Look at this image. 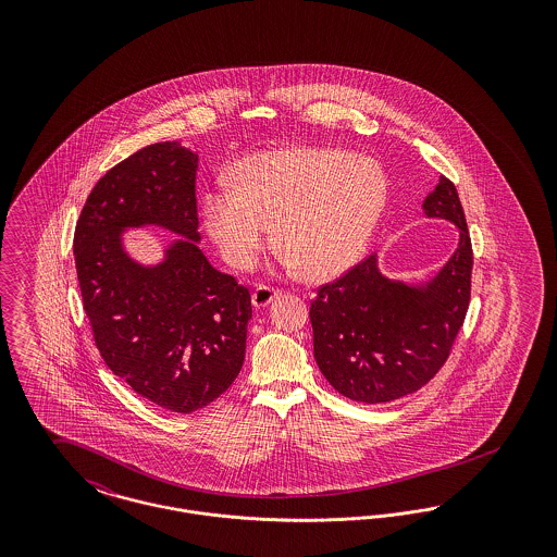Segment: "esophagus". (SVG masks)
Here are the masks:
<instances>
[{
    "instance_id": "34e87169",
    "label": "esophagus",
    "mask_w": 557,
    "mask_h": 557,
    "mask_svg": "<svg viewBox=\"0 0 557 557\" xmlns=\"http://www.w3.org/2000/svg\"><path fill=\"white\" fill-rule=\"evenodd\" d=\"M280 294H282V292L275 290V288H271V286H257L255 292H252V305H255L257 309H263L271 300H275Z\"/></svg>"
}]
</instances>
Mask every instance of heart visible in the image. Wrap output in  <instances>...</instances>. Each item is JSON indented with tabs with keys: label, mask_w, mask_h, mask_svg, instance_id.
<instances>
[{
	"label": "heart",
	"mask_w": 557,
	"mask_h": 557,
	"mask_svg": "<svg viewBox=\"0 0 557 557\" xmlns=\"http://www.w3.org/2000/svg\"><path fill=\"white\" fill-rule=\"evenodd\" d=\"M386 194V177L370 160L334 148H282L242 160L234 187L205 194L202 216L230 265H255L273 225L282 263L327 280L366 252Z\"/></svg>",
	"instance_id": "obj_1"
}]
</instances>
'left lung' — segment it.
<instances>
[{
  "label": "left lung",
  "mask_w": 557,
  "mask_h": 557,
  "mask_svg": "<svg viewBox=\"0 0 557 557\" xmlns=\"http://www.w3.org/2000/svg\"><path fill=\"white\" fill-rule=\"evenodd\" d=\"M425 216L450 221L459 242L424 284L386 277L371 255L311 302L313 355L325 380L357 403H391L428 384L449 357L470 305L472 242L447 177L425 196Z\"/></svg>",
  "instance_id": "8db88e82"
}]
</instances>
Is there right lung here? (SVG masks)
Segmentation results:
<instances>
[{
	"label": "right lung",
	"instance_id": "add662e5",
	"mask_svg": "<svg viewBox=\"0 0 557 557\" xmlns=\"http://www.w3.org/2000/svg\"><path fill=\"white\" fill-rule=\"evenodd\" d=\"M198 154L160 141L112 166L96 184L75 230L83 309L110 371L166 411L191 413L238 377L250 294L200 250ZM181 236L154 267L124 248L129 228Z\"/></svg>",
	"mask_w": 557,
	"mask_h": 557
}]
</instances>
